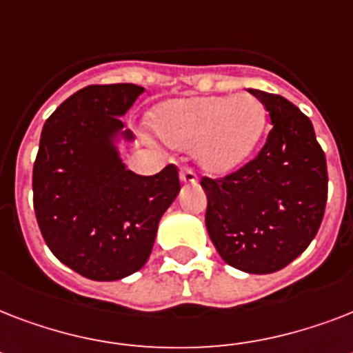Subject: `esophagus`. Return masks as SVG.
<instances>
[{
	"instance_id": "1",
	"label": "esophagus",
	"mask_w": 353,
	"mask_h": 353,
	"mask_svg": "<svg viewBox=\"0 0 353 353\" xmlns=\"http://www.w3.org/2000/svg\"><path fill=\"white\" fill-rule=\"evenodd\" d=\"M179 177H181V183H185V185H194V183L198 181L196 172L190 170V168H181V172H179Z\"/></svg>"
}]
</instances>
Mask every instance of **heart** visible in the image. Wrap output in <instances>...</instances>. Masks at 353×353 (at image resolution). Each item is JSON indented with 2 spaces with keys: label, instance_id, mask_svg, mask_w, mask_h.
<instances>
[{
  "label": "heart",
  "instance_id": "heart-1",
  "mask_svg": "<svg viewBox=\"0 0 353 353\" xmlns=\"http://www.w3.org/2000/svg\"><path fill=\"white\" fill-rule=\"evenodd\" d=\"M150 124L168 146L194 148L199 168L225 176L240 168L263 135L268 112L251 93L188 97L163 102Z\"/></svg>",
  "mask_w": 353,
  "mask_h": 353
}]
</instances>
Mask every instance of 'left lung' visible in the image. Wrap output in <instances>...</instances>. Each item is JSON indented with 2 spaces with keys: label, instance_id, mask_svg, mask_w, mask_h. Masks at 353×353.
<instances>
[{
  "label": "left lung",
  "instance_id": "obj_1",
  "mask_svg": "<svg viewBox=\"0 0 353 353\" xmlns=\"http://www.w3.org/2000/svg\"><path fill=\"white\" fill-rule=\"evenodd\" d=\"M249 93L265 106L273 128L256 157L240 170L201 179L205 225L229 265L268 274L293 262L317 234L328 170L312 121L295 104L260 90Z\"/></svg>",
  "mask_w": 353,
  "mask_h": 353
}]
</instances>
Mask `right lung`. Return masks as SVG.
Instances as JSON below:
<instances>
[{
	"mask_svg": "<svg viewBox=\"0 0 353 353\" xmlns=\"http://www.w3.org/2000/svg\"><path fill=\"white\" fill-rule=\"evenodd\" d=\"M144 88L88 85L63 101L41 130L32 170L34 212L51 252L91 280L124 279L143 268L157 225L179 194L174 165L155 176L126 170L121 117Z\"/></svg>",
	"mask_w": 353,
	"mask_h": 353,
	"instance_id": "right-lung-1",
	"label": "right lung"
}]
</instances>
